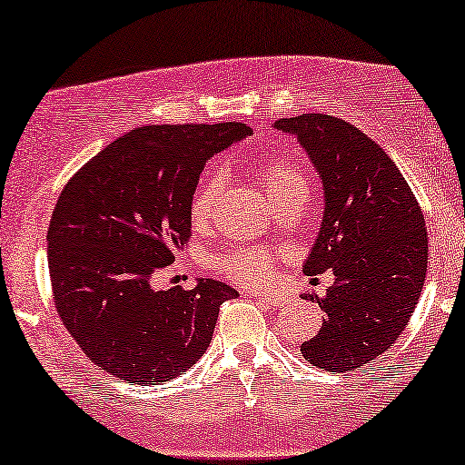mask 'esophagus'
Returning a JSON list of instances; mask_svg holds the SVG:
<instances>
[{"instance_id":"34e87169","label":"esophagus","mask_w":465,"mask_h":465,"mask_svg":"<svg viewBox=\"0 0 465 465\" xmlns=\"http://www.w3.org/2000/svg\"><path fill=\"white\" fill-rule=\"evenodd\" d=\"M247 296H251V299L262 301V303L268 305V307H277V305L286 303V296H283V294H266V292H253V290H249Z\"/></svg>"}]
</instances>
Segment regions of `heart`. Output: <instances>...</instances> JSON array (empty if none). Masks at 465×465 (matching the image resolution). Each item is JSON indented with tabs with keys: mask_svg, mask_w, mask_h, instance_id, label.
Here are the masks:
<instances>
[{
	"mask_svg": "<svg viewBox=\"0 0 465 465\" xmlns=\"http://www.w3.org/2000/svg\"><path fill=\"white\" fill-rule=\"evenodd\" d=\"M255 175L262 182V186H264L272 205L282 203L283 199L299 193V190H307L305 177L286 160L260 162V164L255 166ZM218 190H221L218 177L205 179V182L197 188V193H194L193 197V205H190L194 223L201 225V223L208 221L212 210H214ZM272 260H275V255H272L271 251L236 249L232 251V253H227L225 257H221V260L216 262V266L218 271H223L227 277L236 279L240 283L264 286V283L271 282L272 272H275Z\"/></svg>",
	"mask_w": 465,
	"mask_h": 465,
	"instance_id": "b5f03b06",
	"label": "heart"
}]
</instances>
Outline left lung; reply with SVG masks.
<instances>
[{"instance_id":"8db88e82","label":"left lung","mask_w":465,"mask_h":465,"mask_svg":"<svg viewBox=\"0 0 465 465\" xmlns=\"http://www.w3.org/2000/svg\"><path fill=\"white\" fill-rule=\"evenodd\" d=\"M292 134L322 182V223L303 272L331 268L322 327L301 353L327 372L357 371L392 346L427 277V227L410 183L385 151L331 114L275 121Z\"/></svg>"}]
</instances>
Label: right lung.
Segmentation results:
<instances>
[{
	"instance_id": "right-lung-1",
	"label": "right lung",
	"mask_w": 465,
	"mask_h": 465,
	"mask_svg": "<svg viewBox=\"0 0 465 465\" xmlns=\"http://www.w3.org/2000/svg\"><path fill=\"white\" fill-rule=\"evenodd\" d=\"M249 134L244 123L136 127L66 182L47 232L54 303L102 371L158 385L208 351L236 290L216 279L162 290L155 275L188 242L203 164Z\"/></svg>"
}]
</instances>
